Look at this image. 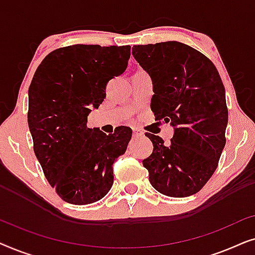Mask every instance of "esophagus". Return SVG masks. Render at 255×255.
Returning <instances> with one entry per match:
<instances>
[{
    "label": "esophagus",
    "mask_w": 255,
    "mask_h": 255,
    "mask_svg": "<svg viewBox=\"0 0 255 255\" xmlns=\"http://www.w3.org/2000/svg\"><path fill=\"white\" fill-rule=\"evenodd\" d=\"M132 134H133V137H140V135H142V132L134 128H132Z\"/></svg>",
    "instance_id": "esophagus-1"
}]
</instances>
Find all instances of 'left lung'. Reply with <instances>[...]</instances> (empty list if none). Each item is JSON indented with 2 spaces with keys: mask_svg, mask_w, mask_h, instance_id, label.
<instances>
[{
  "mask_svg": "<svg viewBox=\"0 0 255 255\" xmlns=\"http://www.w3.org/2000/svg\"><path fill=\"white\" fill-rule=\"evenodd\" d=\"M132 55L153 80L155 120L174 128L169 145L146 133L153 144L152 154L142 160L149 182L166 196L196 194L217 168L226 141L228 107L217 68L180 41L135 45Z\"/></svg>",
  "mask_w": 255,
  "mask_h": 255,
  "instance_id": "8db88e82",
  "label": "left lung"
}]
</instances>
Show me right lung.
<instances>
[{
	"instance_id": "1",
	"label": "right lung",
	"mask_w": 255,
	"mask_h": 255,
	"mask_svg": "<svg viewBox=\"0 0 255 255\" xmlns=\"http://www.w3.org/2000/svg\"><path fill=\"white\" fill-rule=\"evenodd\" d=\"M131 46L72 45L47 54L29 88L27 123L43 172L62 200L90 204L114 183L113 165L132 130L106 134L87 128L90 111L106 99L107 83L128 67Z\"/></svg>"
}]
</instances>
